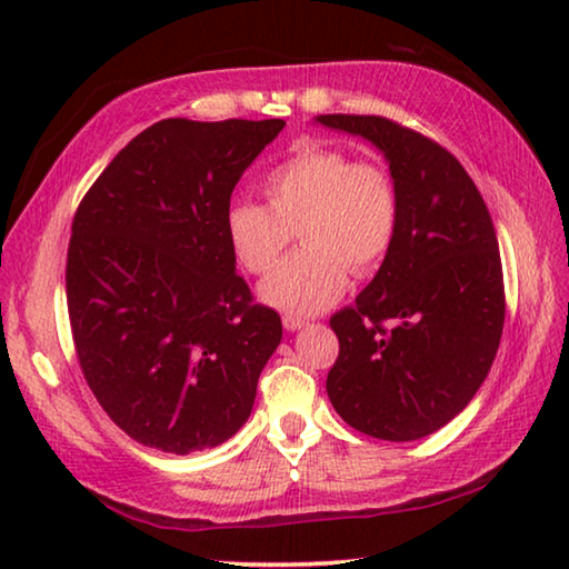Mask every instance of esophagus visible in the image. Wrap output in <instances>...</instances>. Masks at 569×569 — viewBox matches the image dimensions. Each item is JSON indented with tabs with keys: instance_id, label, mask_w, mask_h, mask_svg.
Here are the masks:
<instances>
[{
	"instance_id": "esophagus-1",
	"label": "esophagus",
	"mask_w": 569,
	"mask_h": 569,
	"mask_svg": "<svg viewBox=\"0 0 569 569\" xmlns=\"http://www.w3.org/2000/svg\"><path fill=\"white\" fill-rule=\"evenodd\" d=\"M306 326H308V321L301 319V316H293V313L283 316V329L286 331H301V329H306Z\"/></svg>"
}]
</instances>
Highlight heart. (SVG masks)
I'll use <instances>...</instances> for the list:
<instances>
[{
	"label": "heart",
	"instance_id": "1",
	"mask_svg": "<svg viewBox=\"0 0 569 569\" xmlns=\"http://www.w3.org/2000/svg\"><path fill=\"white\" fill-rule=\"evenodd\" d=\"M268 206L236 200L226 210V236L250 273L271 268L301 228V246L258 286L266 306L313 316L333 306L349 273L377 271L399 226V196L389 172L353 162L336 148L298 150L266 178Z\"/></svg>",
	"mask_w": 569,
	"mask_h": 569
}]
</instances>
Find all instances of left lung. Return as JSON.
I'll return each instance as SVG.
<instances>
[{
  "mask_svg": "<svg viewBox=\"0 0 569 569\" xmlns=\"http://www.w3.org/2000/svg\"><path fill=\"white\" fill-rule=\"evenodd\" d=\"M377 148L399 196V226L373 281L331 316L339 359L326 391L373 439L435 435L467 409L499 349L505 281L475 180L423 134L377 114H319ZM390 321V329L382 326Z\"/></svg>",
  "mask_w": 569,
  "mask_h": 569,
  "instance_id": "1",
  "label": "left lung"
}]
</instances>
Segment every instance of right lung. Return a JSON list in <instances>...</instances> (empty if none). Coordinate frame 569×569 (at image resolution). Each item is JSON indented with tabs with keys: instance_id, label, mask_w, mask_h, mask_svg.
I'll list each match as a JSON object with an SVG mask.
<instances>
[{
	"instance_id": "add662e5",
	"label": "right lung",
	"mask_w": 569,
	"mask_h": 569,
	"mask_svg": "<svg viewBox=\"0 0 569 569\" xmlns=\"http://www.w3.org/2000/svg\"><path fill=\"white\" fill-rule=\"evenodd\" d=\"M283 120H160L77 208L67 311L82 373L124 435L168 455L223 445L283 336L250 306L226 236L243 172Z\"/></svg>"
}]
</instances>
